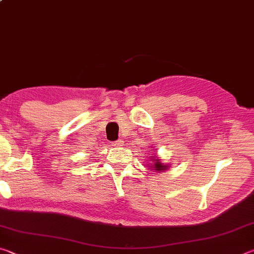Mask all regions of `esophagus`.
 I'll list each match as a JSON object with an SVG mask.
<instances>
[{
	"mask_svg": "<svg viewBox=\"0 0 254 254\" xmlns=\"http://www.w3.org/2000/svg\"><path fill=\"white\" fill-rule=\"evenodd\" d=\"M123 145V141L121 140H118V141H114V142H112V147H121Z\"/></svg>",
	"mask_w": 254,
	"mask_h": 254,
	"instance_id": "obj_1",
	"label": "esophagus"
}]
</instances>
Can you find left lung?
I'll use <instances>...</instances> for the list:
<instances>
[{
    "mask_svg": "<svg viewBox=\"0 0 254 254\" xmlns=\"http://www.w3.org/2000/svg\"><path fill=\"white\" fill-rule=\"evenodd\" d=\"M153 168V167H152ZM154 168H156V170H161L163 168V166L160 165V162H156V165H154Z\"/></svg>",
    "mask_w": 254,
    "mask_h": 254,
    "instance_id": "obj_1",
    "label": "left lung"
}]
</instances>
